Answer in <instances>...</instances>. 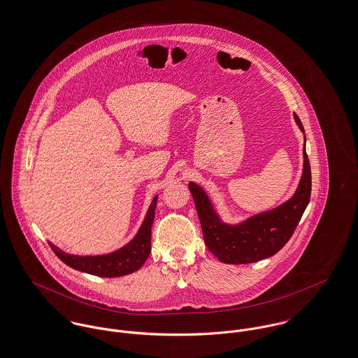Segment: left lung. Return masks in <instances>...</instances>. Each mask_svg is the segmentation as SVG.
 Masks as SVG:
<instances>
[{
    "instance_id": "left-lung-1",
    "label": "left lung",
    "mask_w": 358,
    "mask_h": 358,
    "mask_svg": "<svg viewBox=\"0 0 358 358\" xmlns=\"http://www.w3.org/2000/svg\"><path fill=\"white\" fill-rule=\"evenodd\" d=\"M294 117L301 130L305 131L298 115ZM189 191L207 248L224 264H251L275 255L294 235L310 200V163L303 148V174L292 199L235 227L220 221L207 195L196 184L189 182Z\"/></svg>"
}]
</instances>
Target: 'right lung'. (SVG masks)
I'll return each instance as SVG.
<instances>
[{
  "label": "right lung",
  "mask_w": 358,
  "mask_h": 358,
  "mask_svg": "<svg viewBox=\"0 0 358 358\" xmlns=\"http://www.w3.org/2000/svg\"><path fill=\"white\" fill-rule=\"evenodd\" d=\"M157 199L152 200L147 217L137 234L129 244L118 251L100 257L69 255L50 244L55 254L70 268L99 278H120L138 271L151 252V227L155 218Z\"/></svg>",
  "instance_id": "add662e5"
}]
</instances>
